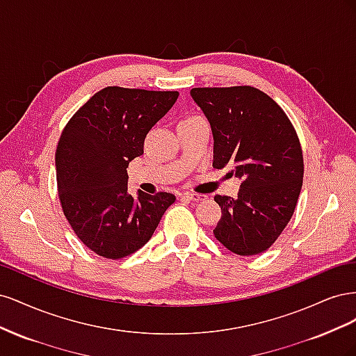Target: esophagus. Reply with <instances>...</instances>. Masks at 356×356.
Here are the masks:
<instances>
[{
    "label": "esophagus",
    "mask_w": 356,
    "mask_h": 356,
    "mask_svg": "<svg viewBox=\"0 0 356 356\" xmlns=\"http://www.w3.org/2000/svg\"><path fill=\"white\" fill-rule=\"evenodd\" d=\"M182 197L187 199V200H190V202H195V203L202 202V200L207 199V196H203V195H196V193H186V195L182 196Z\"/></svg>",
    "instance_id": "esophagus-1"
}]
</instances>
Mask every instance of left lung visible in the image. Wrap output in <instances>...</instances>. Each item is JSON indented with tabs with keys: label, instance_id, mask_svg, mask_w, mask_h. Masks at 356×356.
I'll list each match as a JSON object with an SVG mask.
<instances>
[{
	"label": "left lung",
	"instance_id": "8db88e82",
	"mask_svg": "<svg viewBox=\"0 0 356 356\" xmlns=\"http://www.w3.org/2000/svg\"><path fill=\"white\" fill-rule=\"evenodd\" d=\"M190 95L207 115L215 169L232 166L238 197L215 196L221 218L213 230L238 255L264 252L293 217L303 186V153L289 118L251 86L196 88Z\"/></svg>",
	"mask_w": 356,
	"mask_h": 356
}]
</instances>
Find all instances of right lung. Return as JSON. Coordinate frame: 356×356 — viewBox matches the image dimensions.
I'll return each mask as SVG.
<instances>
[{
	"mask_svg": "<svg viewBox=\"0 0 356 356\" xmlns=\"http://www.w3.org/2000/svg\"><path fill=\"white\" fill-rule=\"evenodd\" d=\"M178 95L105 88L63 129L55 154L62 209L79 239L101 257L118 260L138 251L175 202L170 193L129 195L127 166Z\"/></svg>",
	"mask_w": 356,
	"mask_h": 356,
	"instance_id": "obj_1",
	"label": "right lung"
}]
</instances>
